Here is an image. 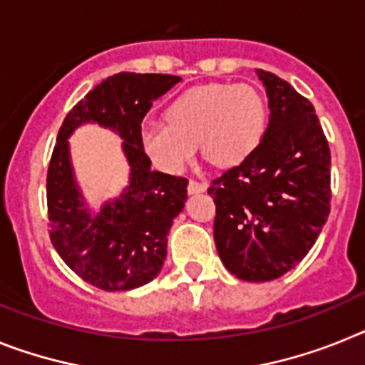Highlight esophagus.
I'll list each match as a JSON object with an SVG mask.
<instances>
[{
  "mask_svg": "<svg viewBox=\"0 0 365 365\" xmlns=\"http://www.w3.org/2000/svg\"><path fill=\"white\" fill-rule=\"evenodd\" d=\"M205 189H207V185L202 182H198V180H189V185H187V191H189V195H196V192H204Z\"/></svg>",
  "mask_w": 365,
  "mask_h": 365,
  "instance_id": "34e87169",
  "label": "esophagus"
}]
</instances>
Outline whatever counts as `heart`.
<instances>
[{"label": "heart", "mask_w": 365, "mask_h": 365, "mask_svg": "<svg viewBox=\"0 0 365 365\" xmlns=\"http://www.w3.org/2000/svg\"><path fill=\"white\" fill-rule=\"evenodd\" d=\"M268 110L257 88L213 82L178 95L167 108V123H147L139 147L161 173L180 174L200 143L218 167H235L257 150L266 132Z\"/></svg>", "instance_id": "b5f03b06"}]
</instances>
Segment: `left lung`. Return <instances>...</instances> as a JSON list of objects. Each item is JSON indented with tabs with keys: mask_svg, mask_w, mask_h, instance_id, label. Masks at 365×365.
Segmentation results:
<instances>
[{
	"mask_svg": "<svg viewBox=\"0 0 365 365\" xmlns=\"http://www.w3.org/2000/svg\"><path fill=\"white\" fill-rule=\"evenodd\" d=\"M270 123L252 156L215 178L213 235L242 281H272L314 246L331 211V150L314 106L287 81L257 69Z\"/></svg>",
	"mask_w": 365,
	"mask_h": 365,
	"instance_id": "obj_1",
	"label": "left lung"
}]
</instances>
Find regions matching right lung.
<instances>
[{"label": "right lung", "instance_id": "1", "mask_svg": "<svg viewBox=\"0 0 365 365\" xmlns=\"http://www.w3.org/2000/svg\"><path fill=\"white\" fill-rule=\"evenodd\" d=\"M182 81L161 73H115L78 101L58 130L47 169L51 242L78 277L108 290H132L160 274L167 235L187 200V178L150 169L139 130L152 103ZM97 122L123 138L129 185L97 215L83 207L68 160L67 138Z\"/></svg>", "mask_w": 365, "mask_h": 365}]
</instances>
